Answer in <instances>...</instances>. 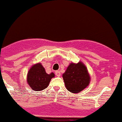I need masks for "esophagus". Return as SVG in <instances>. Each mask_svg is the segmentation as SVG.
<instances>
[{
    "label": "esophagus",
    "mask_w": 122,
    "mask_h": 122,
    "mask_svg": "<svg viewBox=\"0 0 122 122\" xmlns=\"http://www.w3.org/2000/svg\"><path fill=\"white\" fill-rule=\"evenodd\" d=\"M56 76H58V77H59V76H60V74H61V73H60V72L59 71H56Z\"/></svg>",
    "instance_id": "34e87169"
}]
</instances>
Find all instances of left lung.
Segmentation results:
<instances>
[{"label": "left lung", "instance_id": "obj_1", "mask_svg": "<svg viewBox=\"0 0 122 122\" xmlns=\"http://www.w3.org/2000/svg\"><path fill=\"white\" fill-rule=\"evenodd\" d=\"M62 77L66 89L73 93H77L84 90L90 82L88 70L81 61L77 63H70Z\"/></svg>", "mask_w": 122, "mask_h": 122}]
</instances>
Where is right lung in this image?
<instances>
[{
    "label": "right lung",
    "mask_w": 122,
    "mask_h": 122,
    "mask_svg": "<svg viewBox=\"0 0 122 122\" xmlns=\"http://www.w3.org/2000/svg\"><path fill=\"white\" fill-rule=\"evenodd\" d=\"M55 77L54 73H46L41 63L33 65L27 75V82L34 91H41L48 87L52 78Z\"/></svg>",
    "instance_id": "1"
}]
</instances>
